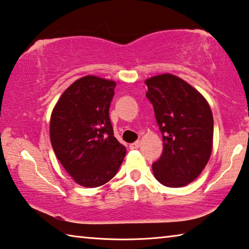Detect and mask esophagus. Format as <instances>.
<instances>
[{
    "label": "esophagus",
    "instance_id": "1",
    "mask_svg": "<svg viewBox=\"0 0 249 249\" xmlns=\"http://www.w3.org/2000/svg\"><path fill=\"white\" fill-rule=\"evenodd\" d=\"M141 146V142L140 141H136L135 143H132L131 145H129V148L131 149H137Z\"/></svg>",
    "mask_w": 249,
    "mask_h": 249
}]
</instances>
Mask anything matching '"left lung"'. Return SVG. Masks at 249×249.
<instances>
[{"mask_svg": "<svg viewBox=\"0 0 249 249\" xmlns=\"http://www.w3.org/2000/svg\"><path fill=\"white\" fill-rule=\"evenodd\" d=\"M145 84L163 134V154L153 164L154 176L164 186H186L200 175L212 154L214 120L210 104L176 75H155Z\"/></svg>", "mask_w": 249, "mask_h": 249, "instance_id": "8db88e82", "label": "left lung"}]
</instances>
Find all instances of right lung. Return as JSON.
<instances>
[{
  "instance_id": "right-lung-1",
  "label": "right lung",
  "mask_w": 249,
  "mask_h": 249,
  "mask_svg": "<svg viewBox=\"0 0 249 249\" xmlns=\"http://www.w3.org/2000/svg\"><path fill=\"white\" fill-rule=\"evenodd\" d=\"M116 82L86 75L64 90L51 114L55 155L75 183L98 187L116 175L126 148L113 134L109 104Z\"/></svg>"
}]
</instances>
